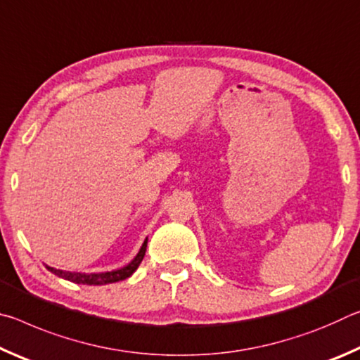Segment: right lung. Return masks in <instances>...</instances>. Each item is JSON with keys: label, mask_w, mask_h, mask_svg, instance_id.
Listing matches in <instances>:
<instances>
[{"label": "right lung", "mask_w": 360, "mask_h": 360, "mask_svg": "<svg viewBox=\"0 0 360 360\" xmlns=\"http://www.w3.org/2000/svg\"><path fill=\"white\" fill-rule=\"evenodd\" d=\"M146 248H148V240L143 243L141 249L135 259H133L129 265L120 268V270L115 271H106V273H90V275H85V273H72V271H63V270H57V268L47 266L49 271H52L53 275H57L63 279H68L71 283L76 284H87V285H101V284H109V283H117L122 281V279H127L129 276L133 275V271L136 270L141 264V260L144 259L146 254Z\"/></svg>", "instance_id": "add662e5"}]
</instances>
